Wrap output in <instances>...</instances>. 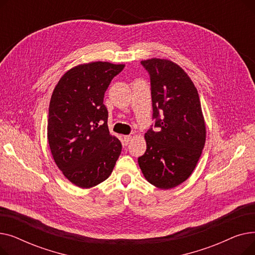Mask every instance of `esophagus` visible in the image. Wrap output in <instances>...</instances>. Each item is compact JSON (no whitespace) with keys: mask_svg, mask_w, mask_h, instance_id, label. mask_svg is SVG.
Here are the masks:
<instances>
[{"mask_svg":"<svg viewBox=\"0 0 255 255\" xmlns=\"http://www.w3.org/2000/svg\"><path fill=\"white\" fill-rule=\"evenodd\" d=\"M131 138H132V136H131V135H125V136H124V141H125V143H126V144H128V143H129V141L131 140Z\"/></svg>","mask_w":255,"mask_h":255,"instance_id":"esophagus-1","label":"esophagus"}]
</instances>
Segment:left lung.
<instances>
[{"instance_id": "8db88e82", "label": "left lung", "mask_w": 255, "mask_h": 255, "mask_svg": "<svg viewBox=\"0 0 255 255\" xmlns=\"http://www.w3.org/2000/svg\"><path fill=\"white\" fill-rule=\"evenodd\" d=\"M151 78L155 129L144 134L138 164L145 180L160 189L182 184L193 172L206 142L197 90L181 67L166 59L140 62Z\"/></svg>"}]
</instances>
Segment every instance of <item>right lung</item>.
Returning <instances> with one entry per match:
<instances>
[{
  "mask_svg": "<svg viewBox=\"0 0 255 255\" xmlns=\"http://www.w3.org/2000/svg\"><path fill=\"white\" fill-rule=\"evenodd\" d=\"M124 64L77 65L59 80L49 102L47 139L53 160L80 188H91L111 176L122 143L107 126L104 93Z\"/></svg>",
  "mask_w": 255,
  "mask_h": 255,
  "instance_id": "1",
  "label": "right lung"
}]
</instances>
